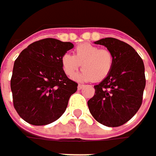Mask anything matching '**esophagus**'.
Segmentation results:
<instances>
[{"instance_id": "esophagus-1", "label": "esophagus", "mask_w": 156, "mask_h": 156, "mask_svg": "<svg viewBox=\"0 0 156 156\" xmlns=\"http://www.w3.org/2000/svg\"><path fill=\"white\" fill-rule=\"evenodd\" d=\"M84 87V85H81V84H78V88L80 90V89H82Z\"/></svg>"}]
</instances>
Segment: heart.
Returning <instances> with one entry per match:
<instances>
[{
	"label": "heart",
	"mask_w": 156,
	"mask_h": 156,
	"mask_svg": "<svg viewBox=\"0 0 156 156\" xmlns=\"http://www.w3.org/2000/svg\"><path fill=\"white\" fill-rule=\"evenodd\" d=\"M75 55L65 53L61 58L63 71L72 77L82 64L83 69L75 76L77 81H101L109 74L113 66V56L107 49L82 43L76 48Z\"/></svg>",
	"instance_id": "heart-1"
}]
</instances>
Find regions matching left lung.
<instances>
[{
  "label": "left lung",
  "instance_id": "obj_1",
  "mask_svg": "<svg viewBox=\"0 0 156 156\" xmlns=\"http://www.w3.org/2000/svg\"><path fill=\"white\" fill-rule=\"evenodd\" d=\"M103 45L113 56L109 74L94 86L95 95L87 101L91 115L106 126H120L129 121L142 105L145 87L143 59L127 43L114 38L94 42Z\"/></svg>",
  "mask_w": 156,
  "mask_h": 156
}]
</instances>
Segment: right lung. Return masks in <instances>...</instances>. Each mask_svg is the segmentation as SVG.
<instances>
[{"instance_id": "obj_1", "label": "right lung", "mask_w": 156, "mask_h": 156, "mask_svg": "<svg viewBox=\"0 0 156 156\" xmlns=\"http://www.w3.org/2000/svg\"><path fill=\"white\" fill-rule=\"evenodd\" d=\"M72 48L71 42L44 39L29 45L17 58L11 89L14 108L27 123L45 126L65 112L78 89L61 66L62 56Z\"/></svg>"}]
</instances>
